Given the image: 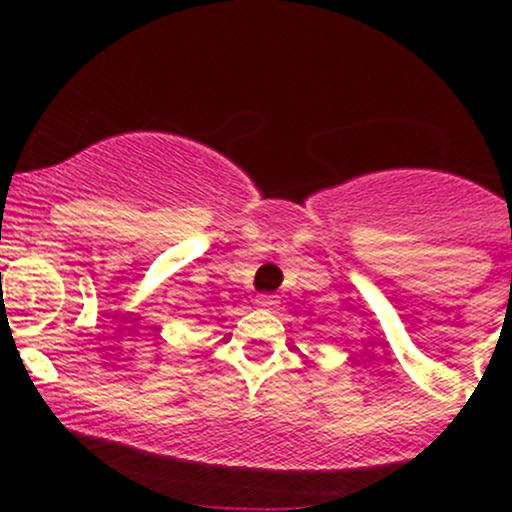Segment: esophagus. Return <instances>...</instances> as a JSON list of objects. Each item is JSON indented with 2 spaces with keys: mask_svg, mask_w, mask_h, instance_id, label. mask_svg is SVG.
Wrapping results in <instances>:
<instances>
[{
  "mask_svg": "<svg viewBox=\"0 0 512 512\" xmlns=\"http://www.w3.org/2000/svg\"><path fill=\"white\" fill-rule=\"evenodd\" d=\"M257 308H262V310H274L276 305H279V298L276 296H267V293H264V296H257Z\"/></svg>",
  "mask_w": 512,
  "mask_h": 512,
  "instance_id": "1",
  "label": "esophagus"
}]
</instances>
